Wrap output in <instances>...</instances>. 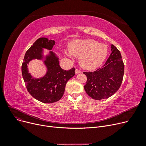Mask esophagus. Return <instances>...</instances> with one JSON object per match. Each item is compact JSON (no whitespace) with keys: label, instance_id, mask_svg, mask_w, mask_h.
Masks as SVG:
<instances>
[{"label":"esophagus","instance_id":"34e87169","mask_svg":"<svg viewBox=\"0 0 146 146\" xmlns=\"http://www.w3.org/2000/svg\"><path fill=\"white\" fill-rule=\"evenodd\" d=\"M81 72L79 70H78V69H76L75 70V73L76 74H79V73H80Z\"/></svg>","mask_w":146,"mask_h":146}]
</instances>
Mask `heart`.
<instances>
[{
	"instance_id": "heart-1",
	"label": "heart",
	"mask_w": 146,
	"mask_h": 146,
	"mask_svg": "<svg viewBox=\"0 0 146 146\" xmlns=\"http://www.w3.org/2000/svg\"><path fill=\"white\" fill-rule=\"evenodd\" d=\"M68 51L72 56L79 57L80 66L88 70L100 66L108 54V47L104 43L92 39L75 40L68 45Z\"/></svg>"
}]
</instances>
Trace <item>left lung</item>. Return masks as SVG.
<instances>
[{
  "instance_id": "left-lung-1",
  "label": "left lung",
  "mask_w": 146,
  "mask_h": 146,
  "mask_svg": "<svg viewBox=\"0 0 146 146\" xmlns=\"http://www.w3.org/2000/svg\"><path fill=\"white\" fill-rule=\"evenodd\" d=\"M111 54L103 67L94 72H84L86 94L96 100L108 98L119 89L123 79L124 65L119 51L112 44Z\"/></svg>"
}]
</instances>
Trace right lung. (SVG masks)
I'll return each instance as SVG.
<instances>
[{"mask_svg":"<svg viewBox=\"0 0 146 146\" xmlns=\"http://www.w3.org/2000/svg\"><path fill=\"white\" fill-rule=\"evenodd\" d=\"M55 41L47 38H40L26 52L22 65V77L28 92L43 103L56 102L62 98L68 80L75 74V68L65 70L61 68L59 57L51 51ZM49 50L44 55L43 49ZM33 59L42 60L47 72L42 77L35 78L29 73L27 65Z\"/></svg>","mask_w":146,"mask_h":146,"instance_id":"add662e5","label":"right lung"}]
</instances>
